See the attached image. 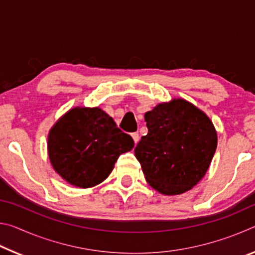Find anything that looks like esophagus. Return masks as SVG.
I'll return each instance as SVG.
<instances>
[{
	"label": "esophagus",
	"mask_w": 255,
	"mask_h": 255,
	"mask_svg": "<svg viewBox=\"0 0 255 255\" xmlns=\"http://www.w3.org/2000/svg\"><path fill=\"white\" fill-rule=\"evenodd\" d=\"M131 137H132L133 143L137 144V143H138V140H139V135H138L137 132H132V133H131Z\"/></svg>",
	"instance_id": "esophagus-1"
}]
</instances>
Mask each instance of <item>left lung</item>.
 Masks as SVG:
<instances>
[{
    "instance_id": "1",
    "label": "left lung",
    "mask_w": 255,
    "mask_h": 255,
    "mask_svg": "<svg viewBox=\"0 0 255 255\" xmlns=\"http://www.w3.org/2000/svg\"><path fill=\"white\" fill-rule=\"evenodd\" d=\"M148 132L135 148L145 179L165 196L181 195L204 178L217 147V132L204 111L183 99L145 114Z\"/></svg>"
}]
</instances>
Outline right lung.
Returning a JSON list of instances; mask_svg holds the SVG:
<instances>
[{
	"label": "right lung",
	"mask_w": 255,
	"mask_h": 255,
	"mask_svg": "<svg viewBox=\"0 0 255 255\" xmlns=\"http://www.w3.org/2000/svg\"><path fill=\"white\" fill-rule=\"evenodd\" d=\"M47 147L54 170L66 182L92 188L109 176L133 140L100 108L76 107L51 127Z\"/></svg>",
	"instance_id": "right-lung-1"
}]
</instances>
